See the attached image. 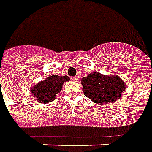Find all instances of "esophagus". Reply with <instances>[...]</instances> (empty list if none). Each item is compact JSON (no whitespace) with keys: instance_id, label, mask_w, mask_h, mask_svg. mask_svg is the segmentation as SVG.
<instances>
[{"instance_id":"esophagus-1","label":"esophagus","mask_w":152,"mask_h":152,"mask_svg":"<svg viewBox=\"0 0 152 152\" xmlns=\"http://www.w3.org/2000/svg\"><path fill=\"white\" fill-rule=\"evenodd\" d=\"M72 80H74V81H78V80H79V76H74V77H72Z\"/></svg>"}]
</instances>
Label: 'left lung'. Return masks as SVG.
Segmentation results:
<instances>
[{
	"label": "left lung",
	"mask_w": 152,
	"mask_h": 152,
	"mask_svg": "<svg viewBox=\"0 0 152 152\" xmlns=\"http://www.w3.org/2000/svg\"><path fill=\"white\" fill-rule=\"evenodd\" d=\"M85 95L97 104H106L121 98L126 89L119 76H105L99 72L89 74L81 79Z\"/></svg>",
	"instance_id": "1"
}]
</instances>
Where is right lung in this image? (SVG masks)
<instances>
[{
  "label": "right lung",
  "instance_id": "1",
  "mask_svg": "<svg viewBox=\"0 0 152 152\" xmlns=\"http://www.w3.org/2000/svg\"><path fill=\"white\" fill-rule=\"evenodd\" d=\"M68 80L70 78L67 76L53 75L32 87L30 91L39 103L48 104L55 99L57 94L60 93L63 83Z\"/></svg>",
  "mask_w": 152,
  "mask_h": 152
}]
</instances>
